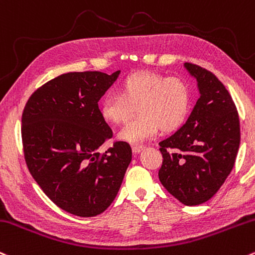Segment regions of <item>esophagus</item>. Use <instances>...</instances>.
Instances as JSON below:
<instances>
[{
  "label": "esophagus",
  "instance_id": "obj_1",
  "mask_svg": "<svg viewBox=\"0 0 255 255\" xmlns=\"http://www.w3.org/2000/svg\"><path fill=\"white\" fill-rule=\"evenodd\" d=\"M142 149H144V146H142V145H133L132 146V150L134 153H139Z\"/></svg>",
  "mask_w": 255,
  "mask_h": 255
}]
</instances>
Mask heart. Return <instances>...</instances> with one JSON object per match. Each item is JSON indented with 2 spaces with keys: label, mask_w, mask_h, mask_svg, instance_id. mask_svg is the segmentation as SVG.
Returning <instances> with one entry per match:
<instances>
[{
  "label": "heart",
  "mask_w": 255,
  "mask_h": 255,
  "mask_svg": "<svg viewBox=\"0 0 255 255\" xmlns=\"http://www.w3.org/2000/svg\"><path fill=\"white\" fill-rule=\"evenodd\" d=\"M191 108L192 92L185 80L147 71L126 77L119 86V96H106L99 105L103 119L113 125L129 121L136 109L139 116L119 132L121 140L132 144L152 138L159 129H178Z\"/></svg>",
  "instance_id": "obj_1"
}]
</instances>
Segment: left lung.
Listing matches in <instances>:
<instances>
[{
    "instance_id": "8db88e82",
    "label": "left lung",
    "mask_w": 255,
    "mask_h": 255,
    "mask_svg": "<svg viewBox=\"0 0 255 255\" xmlns=\"http://www.w3.org/2000/svg\"><path fill=\"white\" fill-rule=\"evenodd\" d=\"M197 80L200 98L185 125L159 142L161 184L185 206L211 200L234 168L240 147L236 105L214 74L185 63Z\"/></svg>"
}]
</instances>
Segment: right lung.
I'll use <instances>...</instances> for the list:
<instances>
[{
	"label": "right lung",
	"instance_id": "obj_1",
	"mask_svg": "<svg viewBox=\"0 0 255 255\" xmlns=\"http://www.w3.org/2000/svg\"><path fill=\"white\" fill-rule=\"evenodd\" d=\"M119 75H60L33 92L21 116L29 172L53 203L77 217H96L113 203L132 161L126 141L98 152L113 138L98 102Z\"/></svg>",
	"mask_w": 255,
	"mask_h": 255
}]
</instances>
